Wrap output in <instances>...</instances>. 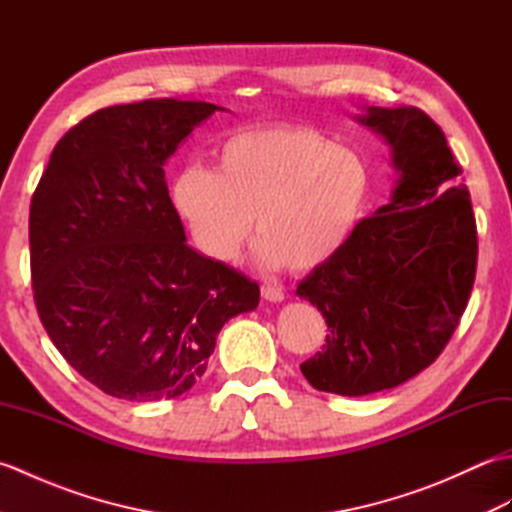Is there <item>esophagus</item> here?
Masks as SVG:
<instances>
[{"label":"esophagus","mask_w":512,"mask_h":512,"mask_svg":"<svg viewBox=\"0 0 512 512\" xmlns=\"http://www.w3.org/2000/svg\"><path fill=\"white\" fill-rule=\"evenodd\" d=\"M262 297H264L266 301L279 303V301H284V290H281V288L275 286V284H264V286H262Z\"/></svg>","instance_id":"1"}]
</instances>
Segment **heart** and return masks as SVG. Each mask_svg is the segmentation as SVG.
I'll return each mask as SVG.
<instances>
[{
  "instance_id": "b5f03b06",
  "label": "heart",
  "mask_w": 512,
  "mask_h": 512,
  "mask_svg": "<svg viewBox=\"0 0 512 512\" xmlns=\"http://www.w3.org/2000/svg\"><path fill=\"white\" fill-rule=\"evenodd\" d=\"M372 195V169L356 149L310 127H255L228 136L215 169L187 167L173 204L215 262H231L253 228L257 262L292 273L323 266L350 242Z\"/></svg>"
}]
</instances>
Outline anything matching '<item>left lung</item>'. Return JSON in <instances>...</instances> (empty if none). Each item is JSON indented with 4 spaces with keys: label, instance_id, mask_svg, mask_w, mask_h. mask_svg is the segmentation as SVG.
Listing matches in <instances>:
<instances>
[{
    "label": "left lung",
    "instance_id": "1",
    "mask_svg": "<svg viewBox=\"0 0 512 512\" xmlns=\"http://www.w3.org/2000/svg\"><path fill=\"white\" fill-rule=\"evenodd\" d=\"M358 123L387 140L400 180L389 204L297 288L330 332L301 372L339 396L398 387L436 361L477 268L471 195L455 180L462 169L442 129L418 107H367Z\"/></svg>",
    "mask_w": 512,
    "mask_h": 512
}]
</instances>
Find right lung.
Returning a JSON list of instances; mask_svg holds the SVG:
<instances>
[{"mask_svg":"<svg viewBox=\"0 0 512 512\" xmlns=\"http://www.w3.org/2000/svg\"><path fill=\"white\" fill-rule=\"evenodd\" d=\"M215 110L149 99L83 118L54 147L30 204L39 319L76 372L123 400H169L198 380L222 325L259 286L187 244L165 162Z\"/></svg>","mask_w":512,"mask_h":512,"instance_id":"1","label":"right lung"}]
</instances>
